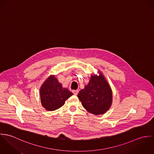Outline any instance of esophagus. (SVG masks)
I'll return each instance as SVG.
<instances>
[{
	"label": "esophagus",
	"instance_id": "34e87169",
	"mask_svg": "<svg viewBox=\"0 0 154 154\" xmlns=\"http://www.w3.org/2000/svg\"><path fill=\"white\" fill-rule=\"evenodd\" d=\"M72 92H73V93H74V95H77V94H78V93H79V90H73V91H72Z\"/></svg>",
	"mask_w": 154,
	"mask_h": 154
}]
</instances>
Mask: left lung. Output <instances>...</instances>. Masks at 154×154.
Here are the masks:
<instances>
[{
	"instance_id": "8db88e82",
	"label": "left lung",
	"mask_w": 154,
	"mask_h": 154,
	"mask_svg": "<svg viewBox=\"0 0 154 154\" xmlns=\"http://www.w3.org/2000/svg\"><path fill=\"white\" fill-rule=\"evenodd\" d=\"M92 74L88 83L79 93L77 97L85 110L94 115L105 113L112 104V90L102 72Z\"/></svg>"
}]
</instances>
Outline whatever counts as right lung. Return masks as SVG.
Here are the masks:
<instances>
[{
    "label": "right lung",
    "instance_id": "obj_1",
    "mask_svg": "<svg viewBox=\"0 0 154 154\" xmlns=\"http://www.w3.org/2000/svg\"><path fill=\"white\" fill-rule=\"evenodd\" d=\"M39 94L42 107L48 111H54L62 107L73 93L63 87L55 75H50L41 86Z\"/></svg>",
    "mask_w": 154,
    "mask_h": 154
}]
</instances>
